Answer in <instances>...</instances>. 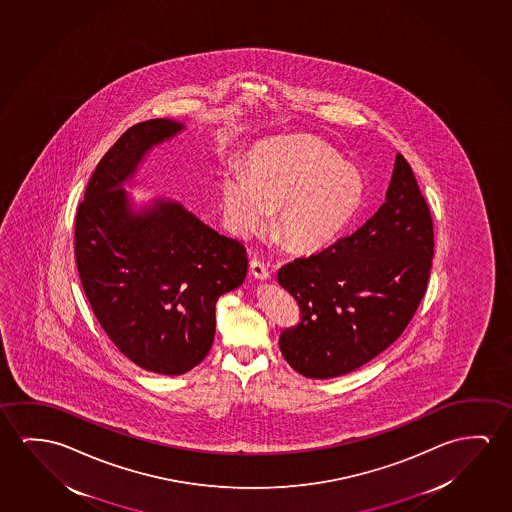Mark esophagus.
<instances>
[{
    "label": "esophagus",
    "instance_id": "obj_1",
    "mask_svg": "<svg viewBox=\"0 0 512 512\" xmlns=\"http://www.w3.org/2000/svg\"><path fill=\"white\" fill-rule=\"evenodd\" d=\"M250 273L257 280H268L269 276H271L268 266L264 262H260V260H252L250 262Z\"/></svg>",
    "mask_w": 512,
    "mask_h": 512
}]
</instances>
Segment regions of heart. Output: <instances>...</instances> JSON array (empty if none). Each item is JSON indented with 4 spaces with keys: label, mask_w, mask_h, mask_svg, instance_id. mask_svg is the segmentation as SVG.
Segmentation results:
<instances>
[{
    "label": "heart",
    "mask_w": 512,
    "mask_h": 512,
    "mask_svg": "<svg viewBox=\"0 0 512 512\" xmlns=\"http://www.w3.org/2000/svg\"><path fill=\"white\" fill-rule=\"evenodd\" d=\"M367 186L362 173L314 140L262 145L250 156V170L228 168L220 184L227 227L250 237L268 227L278 209V230L291 248H326L362 211Z\"/></svg>",
    "instance_id": "heart-1"
}]
</instances>
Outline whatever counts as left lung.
<instances>
[{"label":"left lung","mask_w":512,"mask_h":512,"mask_svg":"<svg viewBox=\"0 0 512 512\" xmlns=\"http://www.w3.org/2000/svg\"><path fill=\"white\" fill-rule=\"evenodd\" d=\"M433 250L429 207L397 154L385 202L365 225L278 271L301 307V323L280 337L287 363L305 378L330 379L383 353L424 298Z\"/></svg>","instance_id":"obj_1"}]
</instances>
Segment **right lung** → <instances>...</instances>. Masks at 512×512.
Here are the masks:
<instances>
[{
	"label": "right lung",
	"mask_w": 512,
	"mask_h": 512,
	"mask_svg": "<svg viewBox=\"0 0 512 512\" xmlns=\"http://www.w3.org/2000/svg\"><path fill=\"white\" fill-rule=\"evenodd\" d=\"M184 129L172 118L129 127L99 161L76 214V264L97 321L120 353L163 376L204 360L216 301L248 271L243 243L181 202L138 205L126 191L150 152Z\"/></svg>",
	"instance_id": "obj_1"
}]
</instances>
